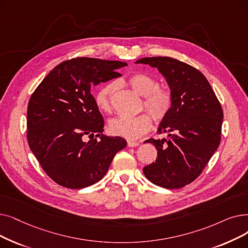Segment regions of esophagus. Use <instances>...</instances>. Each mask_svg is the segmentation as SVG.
I'll list each match as a JSON object with an SVG mask.
<instances>
[{
	"label": "esophagus",
	"instance_id": "obj_1",
	"mask_svg": "<svg viewBox=\"0 0 248 248\" xmlns=\"http://www.w3.org/2000/svg\"><path fill=\"white\" fill-rule=\"evenodd\" d=\"M140 143L136 141H127V147H137L139 146Z\"/></svg>",
	"mask_w": 248,
	"mask_h": 248
}]
</instances>
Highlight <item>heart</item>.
<instances>
[{
  "mask_svg": "<svg viewBox=\"0 0 248 248\" xmlns=\"http://www.w3.org/2000/svg\"><path fill=\"white\" fill-rule=\"evenodd\" d=\"M127 85L138 94L144 96V105L157 122L162 121L168 114L172 105L171 93L159 87L158 81L149 75L137 73L126 80ZM117 89V83L111 82L102 87L96 95V103L104 112L112 110V97ZM152 125V118L149 113L137 116H120L109 122V132L128 140H136L145 135Z\"/></svg>",
  "mask_w": 248,
  "mask_h": 248,
  "instance_id": "obj_1",
  "label": "heart"
}]
</instances>
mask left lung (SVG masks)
<instances>
[{
	"label": "left lung",
	"mask_w": 248,
	"mask_h": 248,
	"mask_svg": "<svg viewBox=\"0 0 248 248\" xmlns=\"http://www.w3.org/2000/svg\"><path fill=\"white\" fill-rule=\"evenodd\" d=\"M136 63L158 69L172 96L168 114L157 132L166 138H151L155 162L143 168L145 176L164 188H180L195 180L219 147L223 110L203 75L189 64L168 57L143 58Z\"/></svg>",
	"instance_id": "left-lung-1"
}]
</instances>
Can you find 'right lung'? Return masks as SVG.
<instances>
[{
    "label": "right lung",
    "mask_w": 248,
    "mask_h": 248,
    "mask_svg": "<svg viewBox=\"0 0 248 248\" xmlns=\"http://www.w3.org/2000/svg\"><path fill=\"white\" fill-rule=\"evenodd\" d=\"M125 66L123 62L92 58L64 61L31 95L28 144L58 185L77 189L96 184L115 154L126 146L122 137L103 135V117L91 94L94 86L121 77L116 70Z\"/></svg>",
    "instance_id": "obj_1"
}]
</instances>
